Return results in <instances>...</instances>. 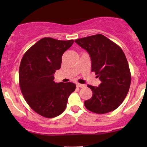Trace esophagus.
Listing matches in <instances>:
<instances>
[{"label": "esophagus", "mask_w": 147, "mask_h": 147, "mask_svg": "<svg viewBox=\"0 0 147 147\" xmlns=\"http://www.w3.org/2000/svg\"><path fill=\"white\" fill-rule=\"evenodd\" d=\"M76 85H77V87H84V86H85V85H84V84H80V83H77Z\"/></svg>", "instance_id": "1"}]
</instances>
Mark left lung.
I'll return each instance as SVG.
<instances>
[{
  "instance_id": "obj_1",
  "label": "left lung",
  "mask_w": 147,
  "mask_h": 147,
  "mask_svg": "<svg viewBox=\"0 0 147 147\" xmlns=\"http://www.w3.org/2000/svg\"><path fill=\"white\" fill-rule=\"evenodd\" d=\"M91 57L92 72L101 83L99 87L87 85L92 96L84 101L88 110L105 114L116 109L125 99L131 84V73L121 47L101 34L75 40Z\"/></svg>"
}]
</instances>
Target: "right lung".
<instances>
[{
    "label": "right lung",
    "mask_w": 147,
    "mask_h": 147,
    "mask_svg": "<svg viewBox=\"0 0 147 147\" xmlns=\"http://www.w3.org/2000/svg\"><path fill=\"white\" fill-rule=\"evenodd\" d=\"M73 40H40L26 52L19 68V84L24 99L36 113L53 118L63 113L69 96L75 91L72 82H54V74L61 67L63 53Z\"/></svg>",
    "instance_id": "obj_1"
}]
</instances>
